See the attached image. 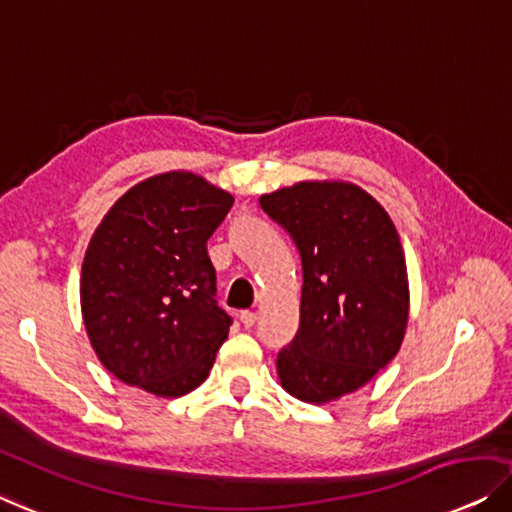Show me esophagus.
I'll return each instance as SVG.
<instances>
[{"instance_id":"1","label":"esophagus","mask_w":512,"mask_h":512,"mask_svg":"<svg viewBox=\"0 0 512 512\" xmlns=\"http://www.w3.org/2000/svg\"><path fill=\"white\" fill-rule=\"evenodd\" d=\"M240 323L244 325V328H251V325L256 323V314H254V311H242V314H240Z\"/></svg>"}]
</instances>
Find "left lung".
<instances>
[{
    "label": "left lung",
    "mask_w": 512,
    "mask_h": 512,
    "mask_svg": "<svg viewBox=\"0 0 512 512\" xmlns=\"http://www.w3.org/2000/svg\"><path fill=\"white\" fill-rule=\"evenodd\" d=\"M302 263L300 325L277 353L286 392L325 404L395 358L409 321L402 242L388 212L346 182H300L261 196Z\"/></svg>",
    "instance_id": "1"
}]
</instances>
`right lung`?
<instances>
[{
    "instance_id": "1",
    "label": "right lung",
    "mask_w": 512,
    "mask_h": 512,
    "mask_svg": "<svg viewBox=\"0 0 512 512\" xmlns=\"http://www.w3.org/2000/svg\"><path fill=\"white\" fill-rule=\"evenodd\" d=\"M233 196L173 170L136 184L96 228L80 307L103 367L127 385L182 397L210 374L233 318L217 302L207 240Z\"/></svg>"
}]
</instances>
